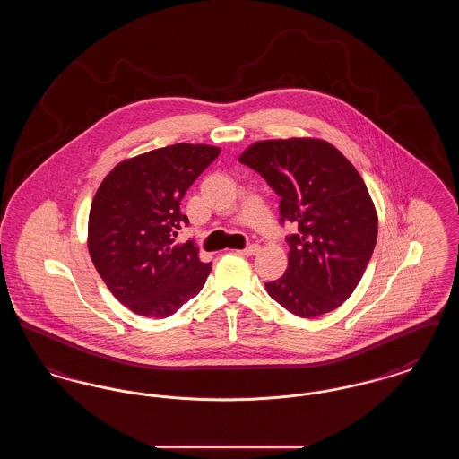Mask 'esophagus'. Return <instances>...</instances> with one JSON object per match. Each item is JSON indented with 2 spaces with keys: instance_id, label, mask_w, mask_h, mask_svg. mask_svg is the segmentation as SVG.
<instances>
[{
  "instance_id": "1",
  "label": "esophagus",
  "mask_w": 459,
  "mask_h": 459,
  "mask_svg": "<svg viewBox=\"0 0 459 459\" xmlns=\"http://www.w3.org/2000/svg\"><path fill=\"white\" fill-rule=\"evenodd\" d=\"M238 253H239V255H244V256H255V255H258V253H260V246H258V244H251V246H247V247L240 249Z\"/></svg>"
}]
</instances>
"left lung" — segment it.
<instances>
[{
  "mask_svg": "<svg viewBox=\"0 0 459 459\" xmlns=\"http://www.w3.org/2000/svg\"><path fill=\"white\" fill-rule=\"evenodd\" d=\"M239 161L281 196V221L298 223L284 275L264 284L270 298L301 318L333 311L359 284L377 242L378 217L361 175L315 137L258 141Z\"/></svg>",
  "mask_w": 459,
  "mask_h": 459,
  "instance_id": "8db88e82",
  "label": "left lung"
}]
</instances>
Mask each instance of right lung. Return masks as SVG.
<instances>
[{"label": "right lung", "mask_w": 459, "mask_h": 459, "mask_svg": "<svg viewBox=\"0 0 459 459\" xmlns=\"http://www.w3.org/2000/svg\"><path fill=\"white\" fill-rule=\"evenodd\" d=\"M220 148L178 143L120 161L89 212L91 260L109 292L131 311L167 318L203 289L212 263L193 240L175 242L180 201Z\"/></svg>", "instance_id": "right-lung-1"}]
</instances>
